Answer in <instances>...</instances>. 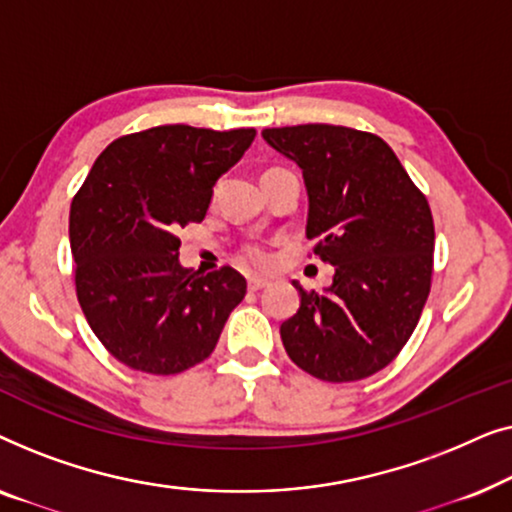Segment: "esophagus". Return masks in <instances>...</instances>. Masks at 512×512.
Returning a JSON list of instances; mask_svg holds the SVG:
<instances>
[{"instance_id": "1", "label": "esophagus", "mask_w": 512, "mask_h": 512, "mask_svg": "<svg viewBox=\"0 0 512 512\" xmlns=\"http://www.w3.org/2000/svg\"><path fill=\"white\" fill-rule=\"evenodd\" d=\"M249 291H261V289H265V286H268L270 282L268 279H263V277H249Z\"/></svg>"}]
</instances>
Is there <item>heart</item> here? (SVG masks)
Wrapping results in <instances>:
<instances>
[{
  "label": "heart",
  "instance_id": "heart-1",
  "mask_svg": "<svg viewBox=\"0 0 512 512\" xmlns=\"http://www.w3.org/2000/svg\"><path fill=\"white\" fill-rule=\"evenodd\" d=\"M268 172H272V170H268ZM244 258H247V261L254 263V265L268 263V256H265V251L261 247H247V249H244Z\"/></svg>",
  "mask_w": 512,
  "mask_h": 512
}]
</instances>
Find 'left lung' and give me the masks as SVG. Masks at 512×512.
I'll return each mask as SVG.
<instances>
[{"label":"left lung","mask_w":512,"mask_h":512,"mask_svg":"<svg viewBox=\"0 0 512 512\" xmlns=\"http://www.w3.org/2000/svg\"><path fill=\"white\" fill-rule=\"evenodd\" d=\"M263 139L300 167L307 240L333 265V284L300 293L279 333L298 368L354 382L389 366L410 340L433 272V216L391 146L370 132L307 123Z\"/></svg>","instance_id":"1"}]
</instances>
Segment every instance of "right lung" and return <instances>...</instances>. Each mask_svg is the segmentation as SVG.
Wrapping results in <instances>:
<instances>
[{
	"instance_id": "obj_1",
	"label": "right lung",
	"mask_w": 512,
	"mask_h": 512,
	"mask_svg": "<svg viewBox=\"0 0 512 512\" xmlns=\"http://www.w3.org/2000/svg\"><path fill=\"white\" fill-rule=\"evenodd\" d=\"M254 128L160 125L111 142L69 212L76 296L111 356L174 375L214 352L247 279L179 263L186 223L205 219L216 181L244 156Z\"/></svg>"
}]
</instances>
